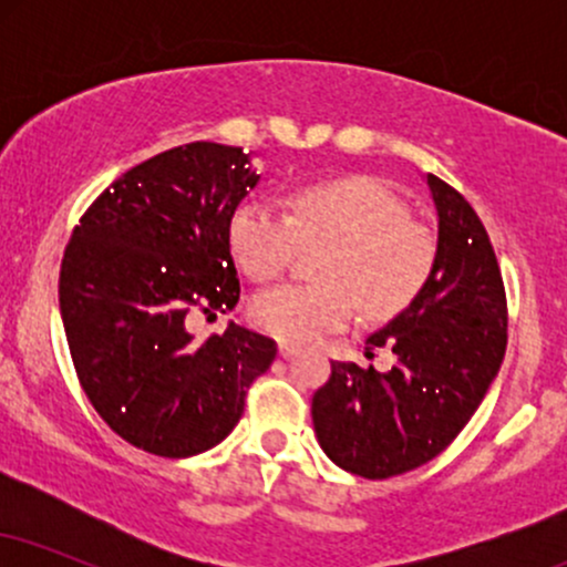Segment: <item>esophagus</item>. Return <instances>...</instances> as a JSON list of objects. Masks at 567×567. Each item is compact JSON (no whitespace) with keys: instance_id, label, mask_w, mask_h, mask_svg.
Returning <instances> with one entry per match:
<instances>
[{"instance_id":"34e87169","label":"esophagus","mask_w":567,"mask_h":567,"mask_svg":"<svg viewBox=\"0 0 567 567\" xmlns=\"http://www.w3.org/2000/svg\"><path fill=\"white\" fill-rule=\"evenodd\" d=\"M298 351H301V349H298L296 343H288V341L279 343V357H285V360H290V357H296Z\"/></svg>"}]
</instances>
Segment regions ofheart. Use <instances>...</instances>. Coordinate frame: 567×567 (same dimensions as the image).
<instances>
[{
    "instance_id": "1",
    "label": "heart",
    "mask_w": 567,
    "mask_h": 567,
    "mask_svg": "<svg viewBox=\"0 0 567 567\" xmlns=\"http://www.w3.org/2000/svg\"><path fill=\"white\" fill-rule=\"evenodd\" d=\"M229 243L252 279L279 275L296 250L330 243L324 285L279 282L258 290L250 317L279 341L306 343L343 328L357 301L370 317H389L413 301L432 269V239L408 220L405 205L370 178L317 181L296 188L290 216L250 202L234 213Z\"/></svg>"
}]
</instances>
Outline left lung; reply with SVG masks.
<instances>
[{
	"mask_svg": "<svg viewBox=\"0 0 567 567\" xmlns=\"http://www.w3.org/2000/svg\"><path fill=\"white\" fill-rule=\"evenodd\" d=\"M437 213L426 282L400 315L365 338L389 347V370L333 362L311 400L317 442L336 466L386 480L426 464L470 424L506 351V296L496 252L472 205L424 175Z\"/></svg>",
	"mask_w": 567,
	"mask_h": 567,
	"instance_id": "left-lung-1",
	"label": "left lung"
}]
</instances>
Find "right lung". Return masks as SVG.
I'll return each instance as SVG.
<instances>
[{
    "mask_svg": "<svg viewBox=\"0 0 567 567\" xmlns=\"http://www.w3.org/2000/svg\"><path fill=\"white\" fill-rule=\"evenodd\" d=\"M256 154L197 141L141 162L84 213L61 264V320L84 394L141 451L188 458L243 419L277 343L243 324L197 341L186 315L239 301L229 226Z\"/></svg>",
    "mask_w": 567,
    "mask_h": 567,
    "instance_id": "1",
    "label": "right lung"
}]
</instances>
